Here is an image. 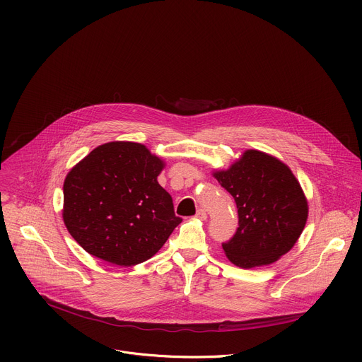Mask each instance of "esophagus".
I'll return each instance as SVG.
<instances>
[{
	"label": "esophagus",
	"instance_id": "1",
	"mask_svg": "<svg viewBox=\"0 0 362 362\" xmlns=\"http://www.w3.org/2000/svg\"><path fill=\"white\" fill-rule=\"evenodd\" d=\"M196 218L200 219V221H206V218H208V215H206V212H204L203 209H199V211L196 212Z\"/></svg>",
	"mask_w": 362,
	"mask_h": 362
}]
</instances>
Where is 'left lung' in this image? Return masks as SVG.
Segmentation results:
<instances>
[{
	"label": "left lung",
	"instance_id": "left-lung-1",
	"mask_svg": "<svg viewBox=\"0 0 362 362\" xmlns=\"http://www.w3.org/2000/svg\"><path fill=\"white\" fill-rule=\"evenodd\" d=\"M236 202L239 226L222 247L239 268L271 265L289 252L308 219V202L291 169L259 150H246L214 173Z\"/></svg>",
	"mask_w": 362,
	"mask_h": 362
}]
</instances>
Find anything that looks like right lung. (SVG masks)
Listing matches in <instances>:
<instances>
[{"mask_svg": "<svg viewBox=\"0 0 362 362\" xmlns=\"http://www.w3.org/2000/svg\"><path fill=\"white\" fill-rule=\"evenodd\" d=\"M165 162L144 144L95 147L66 176L63 219L76 242L110 265L133 267L159 252L182 222L159 185Z\"/></svg>", "mask_w": 362, "mask_h": 362, "instance_id": "right-lung-1", "label": "right lung"}]
</instances>
